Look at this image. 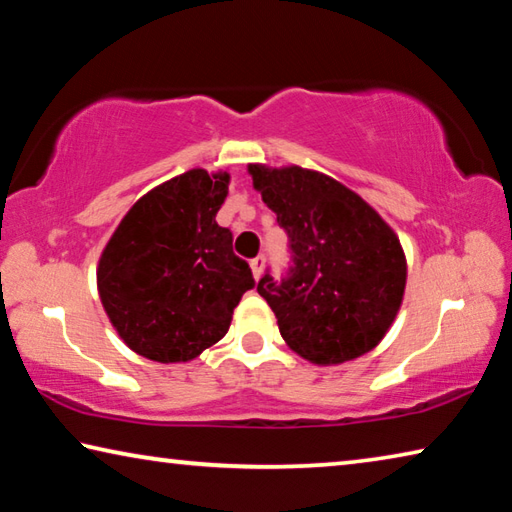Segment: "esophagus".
<instances>
[{"instance_id":"obj_1","label":"esophagus","mask_w":512,"mask_h":512,"mask_svg":"<svg viewBox=\"0 0 512 512\" xmlns=\"http://www.w3.org/2000/svg\"><path fill=\"white\" fill-rule=\"evenodd\" d=\"M264 264H266V257H264V255H257L255 259H250V268H253L255 280H259V277H262V273H264Z\"/></svg>"}]
</instances>
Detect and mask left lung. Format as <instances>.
Masks as SVG:
<instances>
[{"label": "left lung", "instance_id": "obj_1", "mask_svg": "<svg viewBox=\"0 0 512 512\" xmlns=\"http://www.w3.org/2000/svg\"><path fill=\"white\" fill-rule=\"evenodd\" d=\"M248 171L289 237V273L257 282L282 339L318 366L370 352L393 325L406 287V257L391 225L325 173L264 164Z\"/></svg>", "mask_w": 512, "mask_h": 512}]
</instances>
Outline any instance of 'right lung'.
<instances>
[{
	"instance_id": "right-lung-1",
	"label": "right lung",
	"mask_w": 512,
	"mask_h": 512,
	"mask_svg": "<svg viewBox=\"0 0 512 512\" xmlns=\"http://www.w3.org/2000/svg\"><path fill=\"white\" fill-rule=\"evenodd\" d=\"M230 173L192 169L151 189L103 248L97 284L112 327L158 363L192 361L221 341L255 287L232 232L216 223Z\"/></svg>"
}]
</instances>
